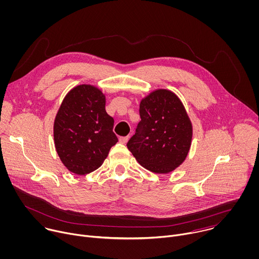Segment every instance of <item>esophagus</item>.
<instances>
[{
  "label": "esophagus",
  "mask_w": 259,
  "mask_h": 259,
  "mask_svg": "<svg viewBox=\"0 0 259 259\" xmlns=\"http://www.w3.org/2000/svg\"><path fill=\"white\" fill-rule=\"evenodd\" d=\"M129 140V136H124V137H120V142L121 143H123V144H125V143H127V141Z\"/></svg>",
  "instance_id": "1"
}]
</instances>
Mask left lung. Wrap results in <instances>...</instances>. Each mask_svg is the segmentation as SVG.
Wrapping results in <instances>:
<instances>
[{
	"label": "left lung",
	"mask_w": 259,
	"mask_h": 259,
	"mask_svg": "<svg viewBox=\"0 0 259 259\" xmlns=\"http://www.w3.org/2000/svg\"><path fill=\"white\" fill-rule=\"evenodd\" d=\"M135 134L127 143L137 161L156 174H166L186 158L192 139V125L179 98L157 90L140 103Z\"/></svg>",
	"instance_id": "left-lung-1"
}]
</instances>
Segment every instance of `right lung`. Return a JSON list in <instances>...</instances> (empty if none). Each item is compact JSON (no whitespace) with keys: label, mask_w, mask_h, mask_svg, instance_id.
<instances>
[{"label":"right lung","mask_w":259,"mask_h":259,"mask_svg":"<svg viewBox=\"0 0 259 259\" xmlns=\"http://www.w3.org/2000/svg\"><path fill=\"white\" fill-rule=\"evenodd\" d=\"M114 119L106 112V98L93 85L82 84L65 97L54 124L56 150L74 174L99 168L118 142Z\"/></svg>","instance_id":"right-lung-1"}]
</instances>
